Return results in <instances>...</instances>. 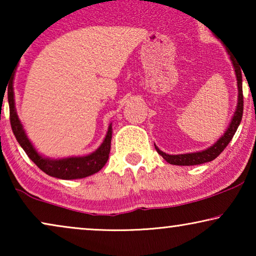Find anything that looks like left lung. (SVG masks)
I'll use <instances>...</instances> for the list:
<instances>
[{"label": "left lung", "instance_id": "obj_1", "mask_svg": "<svg viewBox=\"0 0 256 256\" xmlns=\"http://www.w3.org/2000/svg\"><path fill=\"white\" fill-rule=\"evenodd\" d=\"M230 60L233 62L234 71H236L238 90H239V92H238V104H236V113H234V115L232 116V120H230V124L228 126V128L226 129L225 134L222 135V138H220L214 144L210 146V148L198 152L180 154V155H169V154L160 152V150L155 146L156 152H158L168 163L174 164V166H197V164L211 162V160H216V157L224 152V149L226 148L227 144L230 142V140L233 138L238 127H239L241 118H242L244 96H242V74H241V70L242 68H240L239 64H236V58L232 57V56H230Z\"/></svg>", "mask_w": 256, "mask_h": 256}]
</instances>
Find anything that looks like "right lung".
I'll return each instance as SVG.
<instances>
[{"label": "right lung", "mask_w": 256, "mask_h": 256, "mask_svg": "<svg viewBox=\"0 0 256 256\" xmlns=\"http://www.w3.org/2000/svg\"><path fill=\"white\" fill-rule=\"evenodd\" d=\"M9 112H10V124L14 135L22 146L29 158L40 168L42 171L51 177L60 178V180H78L98 172L102 169L107 163L110 152V140H112V124L108 127V132L104 142L96 152L86 156L68 157V158L52 160L48 157L42 156L34 149L32 143L28 138L24 132L23 126L20 124L18 115H17L15 107V98H14L12 87L8 92Z\"/></svg>", "instance_id": "1"}]
</instances>
